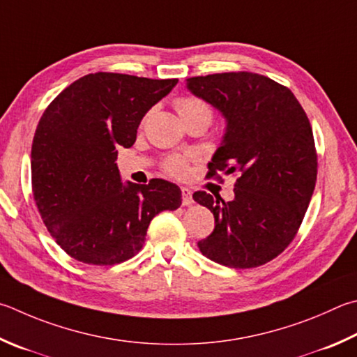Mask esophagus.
<instances>
[{"mask_svg": "<svg viewBox=\"0 0 357 357\" xmlns=\"http://www.w3.org/2000/svg\"><path fill=\"white\" fill-rule=\"evenodd\" d=\"M181 193H183V206H190L193 203L192 190L187 189V187H183V189H181Z\"/></svg>", "mask_w": 357, "mask_h": 357, "instance_id": "1", "label": "esophagus"}]
</instances>
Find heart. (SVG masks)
Listing matches in <instances>:
<instances>
[{
    "label": "heart",
    "instance_id": "1",
    "mask_svg": "<svg viewBox=\"0 0 357 357\" xmlns=\"http://www.w3.org/2000/svg\"><path fill=\"white\" fill-rule=\"evenodd\" d=\"M174 107H176L181 119H187V116L197 114H204L209 116L212 115L211 106L204 100L197 98V96H181V98L174 101ZM192 160H195L193 154H172V156H168L164 160L162 168L173 178H185L189 174Z\"/></svg>",
    "mask_w": 357,
    "mask_h": 357
}]
</instances>
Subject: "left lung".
I'll use <instances>...</instances> for the list:
<instances>
[{"label": "left lung", "mask_w": 357, "mask_h": 357, "mask_svg": "<svg viewBox=\"0 0 357 357\" xmlns=\"http://www.w3.org/2000/svg\"><path fill=\"white\" fill-rule=\"evenodd\" d=\"M187 87L228 121L207 178L236 176L232 201L193 193L215 218L198 248L225 267L267 264L295 238L315 189L319 162L307 115L289 87L250 71L189 77Z\"/></svg>", "instance_id": "left-lung-1"}]
</instances>
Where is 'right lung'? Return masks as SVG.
Masks as SVG:
<instances>
[{"mask_svg":"<svg viewBox=\"0 0 357 357\" xmlns=\"http://www.w3.org/2000/svg\"><path fill=\"white\" fill-rule=\"evenodd\" d=\"M176 84L98 71L45 109L32 140V195L51 237L76 261H128L144 246L151 220L181 206L176 184L123 185L115 164L119 148L132 146L140 120Z\"/></svg>","mask_w":357,"mask_h":357,"instance_id":"add662e5","label":"right lung"}]
</instances>
